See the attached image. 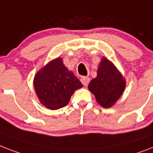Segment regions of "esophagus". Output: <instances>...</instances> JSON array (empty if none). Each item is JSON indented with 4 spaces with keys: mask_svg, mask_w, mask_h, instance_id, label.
Listing matches in <instances>:
<instances>
[{
    "mask_svg": "<svg viewBox=\"0 0 153 153\" xmlns=\"http://www.w3.org/2000/svg\"><path fill=\"white\" fill-rule=\"evenodd\" d=\"M81 82H82V83L83 85H85V86H87L88 84H89V78L82 76V78H81Z\"/></svg>",
    "mask_w": 153,
    "mask_h": 153,
    "instance_id": "34e87169",
    "label": "esophagus"
}]
</instances>
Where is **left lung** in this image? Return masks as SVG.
Masks as SVG:
<instances>
[{"label": "left lung", "instance_id": "8db88e82", "mask_svg": "<svg viewBox=\"0 0 153 153\" xmlns=\"http://www.w3.org/2000/svg\"><path fill=\"white\" fill-rule=\"evenodd\" d=\"M126 85V80L115 64L104 56L98 66L97 75L90 81L88 89L100 106L108 108L117 102Z\"/></svg>", "mask_w": 153, "mask_h": 153}]
</instances>
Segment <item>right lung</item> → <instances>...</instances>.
<instances>
[{
  "instance_id": "right-lung-1",
  "label": "right lung",
  "mask_w": 153,
  "mask_h": 153,
  "mask_svg": "<svg viewBox=\"0 0 153 153\" xmlns=\"http://www.w3.org/2000/svg\"><path fill=\"white\" fill-rule=\"evenodd\" d=\"M33 84L40 103L50 110L68 105L74 91L83 86L64 65L61 57L43 66L34 75Z\"/></svg>"
}]
</instances>
